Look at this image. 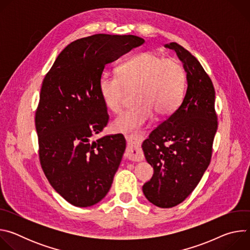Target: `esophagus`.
I'll return each mask as SVG.
<instances>
[{
    "instance_id": "obj_1",
    "label": "esophagus",
    "mask_w": 250,
    "mask_h": 250,
    "mask_svg": "<svg viewBox=\"0 0 250 250\" xmlns=\"http://www.w3.org/2000/svg\"><path fill=\"white\" fill-rule=\"evenodd\" d=\"M127 148H126V156L129 160L139 161L141 159V152L139 151V146L141 141L144 139V135L141 134H130L125 135Z\"/></svg>"
}]
</instances>
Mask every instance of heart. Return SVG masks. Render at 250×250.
<instances>
[{
	"label": "heart",
	"mask_w": 250,
	"mask_h": 250,
	"mask_svg": "<svg viewBox=\"0 0 250 250\" xmlns=\"http://www.w3.org/2000/svg\"><path fill=\"white\" fill-rule=\"evenodd\" d=\"M185 83V72L179 62L147 51L121 64L119 74L104 71L99 78V92L105 108L119 112L125 87L136 88V104L112 123L117 132H132L151 121L155 113L161 117L172 114L181 102Z\"/></svg>",
	"instance_id": "1"
}]
</instances>
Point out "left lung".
Masks as SVG:
<instances>
[{"label": "left lung", "instance_id": "1", "mask_svg": "<svg viewBox=\"0 0 250 250\" xmlns=\"http://www.w3.org/2000/svg\"><path fill=\"white\" fill-rule=\"evenodd\" d=\"M165 47L175 50L182 61L187 91L179 108L141 146L154 170L142 191L150 203L163 208L179 205L197 187L209 164L218 128L215 89L201 63L176 42Z\"/></svg>", "mask_w": 250, "mask_h": 250}]
</instances>
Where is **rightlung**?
I'll return each mask as SVG.
<instances>
[{"label":"right lung","instance_id":"right-lung-1","mask_svg":"<svg viewBox=\"0 0 250 250\" xmlns=\"http://www.w3.org/2000/svg\"><path fill=\"white\" fill-rule=\"evenodd\" d=\"M144 43L130 34L77 40L61 51L42 82L35 113L41 164L71 205L91 207L112 186L126 146L121 133L91 139L109 122L99 78L105 64Z\"/></svg>","mask_w":250,"mask_h":250}]
</instances>
